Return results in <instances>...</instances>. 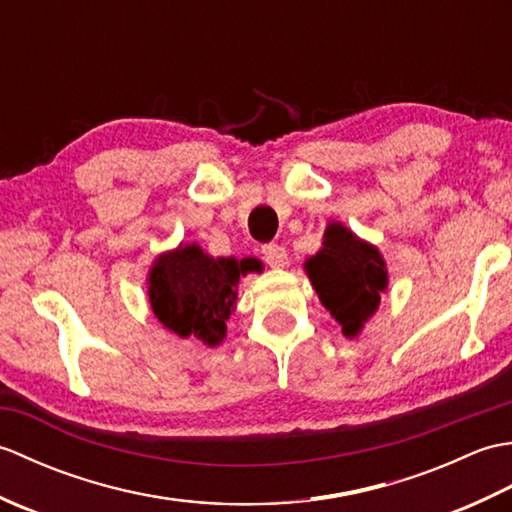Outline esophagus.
<instances>
[{
  "label": "esophagus",
  "instance_id": "1",
  "mask_svg": "<svg viewBox=\"0 0 512 512\" xmlns=\"http://www.w3.org/2000/svg\"><path fill=\"white\" fill-rule=\"evenodd\" d=\"M262 255H264V262L268 266H273V268H284L288 264L286 248L279 246V244H266V246H262Z\"/></svg>",
  "mask_w": 512,
  "mask_h": 512
}]
</instances>
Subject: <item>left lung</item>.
Here are the masks:
<instances>
[{
	"label": "left lung",
	"mask_w": 512,
	"mask_h": 512,
	"mask_svg": "<svg viewBox=\"0 0 512 512\" xmlns=\"http://www.w3.org/2000/svg\"><path fill=\"white\" fill-rule=\"evenodd\" d=\"M308 277L325 308L343 325L345 336H356L378 308L387 288L385 262L374 246L361 242L341 224H330L323 248L306 262Z\"/></svg>",
	"instance_id": "obj_1"
}]
</instances>
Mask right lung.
I'll return each mask as SVG.
<instances>
[{
  "instance_id": "add662e5",
  "label": "right lung",
  "mask_w": 512,
  "mask_h": 512,
  "mask_svg": "<svg viewBox=\"0 0 512 512\" xmlns=\"http://www.w3.org/2000/svg\"><path fill=\"white\" fill-rule=\"evenodd\" d=\"M262 270L257 259L209 257L200 246H180L162 255L149 273V303L158 321L178 336L220 345L235 308L237 281Z\"/></svg>"
}]
</instances>
